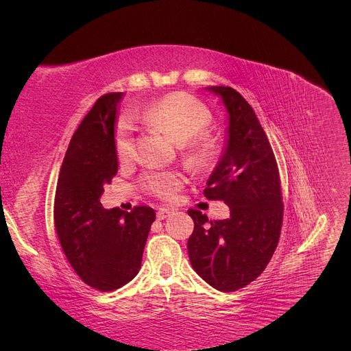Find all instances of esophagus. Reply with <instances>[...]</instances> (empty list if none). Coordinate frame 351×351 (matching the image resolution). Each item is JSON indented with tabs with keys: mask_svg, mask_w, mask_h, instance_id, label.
Segmentation results:
<instances>
[{
	"mask_svg": "<svg viewBox=\"0 0 351 351\" xmlns=\"http://www.w3.org/2000/svg\"><path fill=\"white\" fill-rule=\"evenodd\" d=\"M171 214H173V210L169 208H159L158 212H156V218L161 221V219H165L167 217H169Z\"/></svg>",
	"mask_w": 351,
	"mask_h": 351,
	"instance_id": "esophagus-1",
	"label": "esophagus"
}]
</instances>
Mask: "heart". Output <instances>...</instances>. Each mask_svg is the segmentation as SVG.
<instances>
[{"instance_id": "obj_1", "label": "heart", "mask_w": 351, "mask_h": 351, "mask_svg": "<svg viewBox=\"0 0 351 351\" xmlns=\"http://www.w3.org/2000/svg\"><path fill=\"white\" fill-rule=\"evenodd\" d=\"M141 117L159 129L165 130L180 149L197 167H209L215 162L219 154L217 139L204 134L210 123V112L204 104L187 93H171L147 104ZM114 145L120 161H127L133 154V125L127 119H121L115 127ZM186 183V176L178 169H158L142 177V187L147 193L169 200L176 196Z\"/></svg>"}]
</instances>
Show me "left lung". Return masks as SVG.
Returning a JSON list of instances; mask_svg holds the SVG:
<instances>
[{"label":"left lung","instance_id":"1","mask_svg":"<svg viewBox=\"0 0 351 351\" xmlns=\"http://www.w3.org/2000/svg\"><path fill=\"white\" fill-rule=\"evenodd\" d=\"M227 111V139L204 195L224 200L230 218L209 221L189 209L195 230L189 259L202 280L236 291L256 280L278 244L282 224L280 174L272 147L253 108L230 86H208Z\"/></svg>","mask_w":351,"mask_h":351}]
</instances>
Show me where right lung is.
<instances>
[{
	"instance_id": "right-lung-1",
	"label": "right lung",
	"mask_w": 351,
	"mask_h": 351,
	"mask_svg": "<svg viewBox=\"0 0 351 351\" xmlns=\"http://www.w3.org/2000/svg\"><path fill=\"white\" fill-rule=\"evenodd\" d=\"M123 92L99 98L74 132L62 161L54 202L56 230L71 268L88 285L112 291L141 269L155 210L105 209L104 184L119 171L114 134Z\"/></svg>"
}]
</instances>
